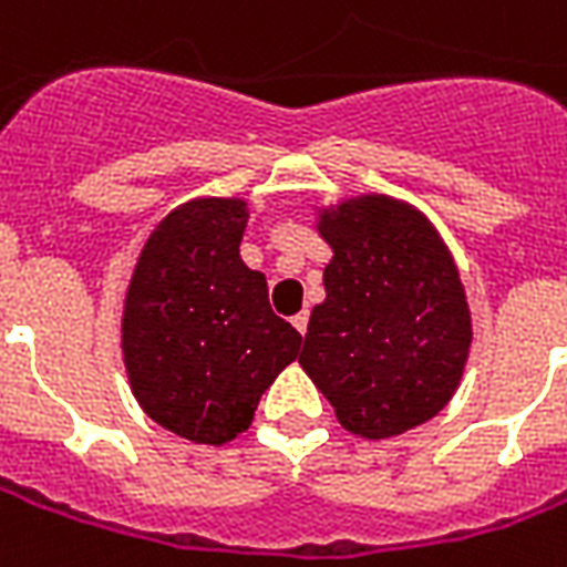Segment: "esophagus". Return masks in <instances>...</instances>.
Wrapping results in <instances>:
<instances>
[{
	"label": "esophagus",
	"mask_w": 567,
	"mask_h": 567,
	"mask_svg": "<svg viewBox=\"0 0 567 567\" xmlns=\"http://www.w3.org/2000/svg\"><path fill=\"white\" fill-rule=\"evenodd\" d=\"M291 324L297 327V333H306V327H309V312H300V316L291 318Z\"/></svg>",
	"instance_id": "esophagus-1"
}]
</instances>
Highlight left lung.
<instances>
[{
  "label": "left lung",
  "mask_w": 567,
  "mask_h": 567,
  "mask_svg": "<svg viewBox=\"0 0 567 567\" xmlns=\"http://www.w3.org/2000/svg\"><path fill=\"white\" fill-rule=\"evenodd\" d=\"M333 249L300 367L360 439H390L442 412L460 388L472 312L454 255L405 200L360 195L318 213Z\"/></svg>",
  "instance_id": "left-lung-1"
}]
</instances>
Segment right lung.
<instances>
[{
    "instance_id": "1",
    "label": "right lung",
    "mask_w": 567,
    "mask_h": 567,
    "mask_svg": "<svg viewBox=\"0 0 567 567\" xmlns=\"http://www.w3.org/2000/svg\"><path fill=\"white\" fill-rule=\"evenodd\" d=\"M243 198H195L155 225L123 309V360L134 400L195 444L249 430L261 393L303 337L270 309L264 272L240 258Z\"/></svg>"
}]
</instances>
